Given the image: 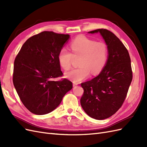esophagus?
<instances>
[{"label": "esophagus", "mask_w": 147, "mask_h": 147, "mask_svg": "<svg viewBox=\"0 0 147 147\" xmlns=\"http://www.w3.org/2000/svg\"><path fill=\"white\" fill-rule=\"evenodd\" d=\"M78 85V83H75V82H73V86H76Z\"/></svg>", "instance_id": "esophagus-1"}]
</instances>
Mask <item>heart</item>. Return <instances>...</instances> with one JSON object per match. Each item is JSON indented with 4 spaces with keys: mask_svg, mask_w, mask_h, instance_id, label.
<instances>
[{
    "mask_svg": "<svg viewBox=\"0 0 147 147\" xmlns=\"http://www.w3.org/2000/svg\"><path fill=\"white\" fill-rule=\"evenodd\" d=\"M70 48L72 53L63 48L58 53L57 59L61 67L67 70L71 67L74 57L81 56L79 67L65 74V77L74 82L82 81L90 75V72L93 75L99 74L108 61V47L103 42H97L81 35L70 43Z\"/></svg>",
    "mask_w": 147,
    "mask_h": 147,
    "instance_id": "obj_1",
    "label": "heart"
}]
</instances>
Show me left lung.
I'll return each mask as SVG.
<instances>
[{"mask_svg": "<svg viewBox=\"0 0 147 147\" xmlns=\"http://www.w3.org/2000/svg\"><path fill=\"white\" fill-rule=\"evenodd\" d=\"M99 32L108 47V61L98 76L82 83L84 92L80 103L90 117L104 119L116 113L126 99L132 80L131 58L120 40L105 29L92 30Z\"/></svg>", "mask_w": 147, "mask_h": 147, "instance_id": "obj_1", "label": "left lung"}]
</instances>
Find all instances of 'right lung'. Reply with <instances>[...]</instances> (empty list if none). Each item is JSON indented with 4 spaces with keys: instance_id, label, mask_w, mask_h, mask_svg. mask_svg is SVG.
<instances>
[{
    "instance_id": "obj_1",
    "label": "right lung",
    "mask_w": 147,
    "mask_h": 147,
    "mask_svg": "<svg viewBox=\"0 0 147 147\" xmlns=\"http://www.w3.org/2000/svg\"><path fill=\"white\" fill-rule=\"evenodd\" d=\"M69 34L43 31L28 38L14 62L13 82L24 105L35 115H45L61 104L64 95L72 88L63 76L58 53L67 41Z\"/></svg>"
}]
</instances>
